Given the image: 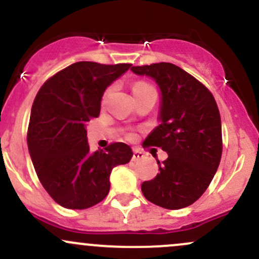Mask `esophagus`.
<instances>
[{
    "instance_id": "34e87169",
    "label": "esophagus",
    "mask_w": 259,
    "mask_h": 259,
    "mask_svg": "<svg viewBox=\"0 0 259 259\" xmlns=\"http://www.w3.org/2000/svg\"><path fill=\"white\" fill-rule=\"evenodd\" d=\"M145 158V154L142 153L141 151L138 149H133V156H132V161H141V159Z\"/></svg>"
}]
</instances>
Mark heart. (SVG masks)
I'll return each instance as SVG.
<instances>
[{
  "label": "heart",
  "instance_id": "1",
  "mask_svg": "<svg viewBox=\"0 0 259 259\" xmlns=\"http://www.w3.org/2000/svg\"><path fill=\"white\" fill-rule=\"evenodd\" d=\"M148 89H153L152 86H149L148 83H145V82H137V83L133 86V93H137V92H141V91H145V90H148Z\"/></svg>",
  "mask_w": 259,
  "mask_h": 259
}]
</instances>
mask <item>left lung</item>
Here are the masks:
<instances>
[{
	"label": "left lung",
	"instance_id": "left-lung-1",
	"mask_svg": "<svg viewBox=\"0 0 259 259\" xmlns=\"http://www.w3.org/2000/svg\"><path fill=\"white\" fill-rule=\"evenodd\" d=\"M161 90L159 126L146 138L168 158L157 161L159 173L142 183V193L167 209L191 206L204 193L222 156V124L214 97L198 79L168 62L133 66Z\"/></svg>",
	"mask_w": 259,
	"mask_h": 259
}]
</instances>
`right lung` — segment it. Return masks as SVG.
I'll return each instance as SVG.
<instances>
[{
  "instance_id": "1",
  "label": "right lung",
  "mask_w": 259,
  "mask_h": 259,
  "mask_svg": "<svg viewBox=\"0 0 259 259\" xmlns=\"http://www.w3.org/2000/svg\"><path fill=\"white\" fill-rule=\"evenodd\" d=\"M132 65L81 61L47 79L32 105L27 145L39 182L60 206L86 209L110 192L113 167L128 163L126 143L90 152L86 126L98 117L106 89Z\"/></svg>"
}]
</instances>
